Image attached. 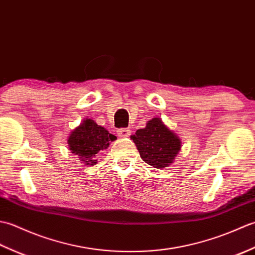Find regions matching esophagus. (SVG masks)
Wrapping results in <instances>:
<instances>
[{
  "label": "esophagus",
  "instance_id": "34e87169",
  "mask_svg": "<svg viewBox=\"0 0 255 255\" xmlns=\"http://www.w3.org/2000/svg\"><path fill=\"white\" fill-rule=\"evenodd\" d=\"M117 133L119 137H128L130 134V130H129V128H121L117 130Z\"/></svg>",
  "mask_w": 255,
  "mask_h": 255
}]
</instances>
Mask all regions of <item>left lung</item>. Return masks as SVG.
Here are the masks:
<instances>
[{
    "instance_id": "1",
    "label": "left lung",
    "mask_w": 255,
    "mask_h": 255,
    "mask_svg": "<svg viewBox=\"0 0 255 255\" xmlns=\"http://www.w3.org/2000/svg\"><path fill=\"white\" fill-rule=\"evenodd\" d=\"M131 139L141 159L156 169L170 166L181 150L180 138L159 117L152 118L144 128L138 129Z\"/></svg>"
}]
</instances>
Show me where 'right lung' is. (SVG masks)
<instances>
[{"mask_svg": "<svg viewBox=\"0 0 255 255\" xmlns=\"http://www.w3.org/2000/svg\"><path fill=\"white\" fill-rule=\"evenodd\" d=\"M115 139L116 137L104 127L99 126L90 118H85L70 134L68 144L71 152L79 155L86 165H94L97 162L96 154L110 147V142Z\"/></svg>", "mask_w": 255, "mask_h": 255, "instance_id": "add662e5", "label": "right lung"}]
</instances>
